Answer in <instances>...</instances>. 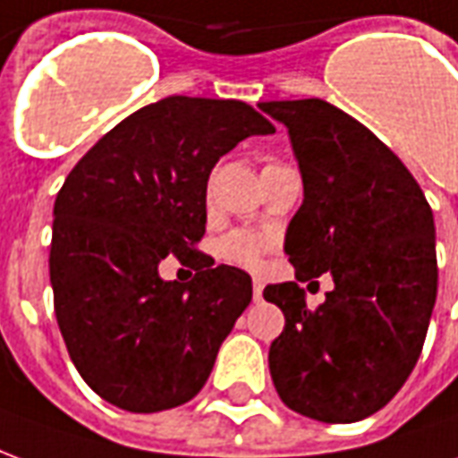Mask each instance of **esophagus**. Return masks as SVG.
Returning a JSON list of instances; mask_svg holds the SVG:
<instances>
[{
	"label": "esophagus",
	"mask_w": 458,
	"mask_h": 458,
	"mask_svg": "<svg viewBox=\"0 0 458 458\" xmlns=\"http://www.w3.org/2000/svg\"><path fill=\"white\" fill-rule=\"evenodd\" d=\"M262 289H265L262 279L255 277V282H252V297H255V301H259V299H262Z\"/></svg>",
	"instance_id": "esophagus-1"
}]
</instances>
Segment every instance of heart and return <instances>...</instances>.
I'll return each instance as SVG.
<instances>
[{
  "mask_svg": "<svg viewBox=\"0 0 458 458\" xmlns=\"http://www.w3.org/2000/svg\"><path fill=\"white\" fill-rule=\"evenodd\" d=\"M272 240L267 235H252V233H233L228 238L220 242V252L223 258L233 259L238 265H248L255 267L259 265L262 255L267 252Z\"/></svg>",
  "mask_w": 458,
  "mask_h": 458,
  "instance_id": "obj_1",
  "label": "heart"
}]
</instances>
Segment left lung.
I'll list each match as a JSON object with an SVG mask.
<instances>
[{"label":"left lung","instance_id":"obj_1","mask_svg":"<svg viewBox=\"0 0 458 458\" xmlns=\"http://www.w3.org/2000/svg\"><path fill=\"white\" fill-rule=\"evenodd\" d=\"M289 131L304 200L284 252L297 282L267 284L284 314L269 373L289 410L328 424L370 417L422 353L437 301L434 216L420 183L373 131L327 100H269ZM331 271L317 312L299 281Z\"/></svg>","mask_w":458,"mask_h":458}]
</instances>
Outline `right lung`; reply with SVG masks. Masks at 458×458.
<instances>
[{"instance_id": "right-lung-1", "label": "right lung", "mask_w": 458, "mask_h": 458, "mask_svg": "<svg viewBox=\"0 0 458 458\" xmlns=\"http://www.w3.org/2000/svg\"><path fill=\"white\" fill-rule=\"evenodd\" d=\"M275 124L248 103L171 95L105 134L58 191L51 287L71 360L103 400L127 412L189 403L252 299L248 272L193 245L206 233L213 166ZM166 254L199 268L166 283Z\"/></svg>"}]
</instances>
